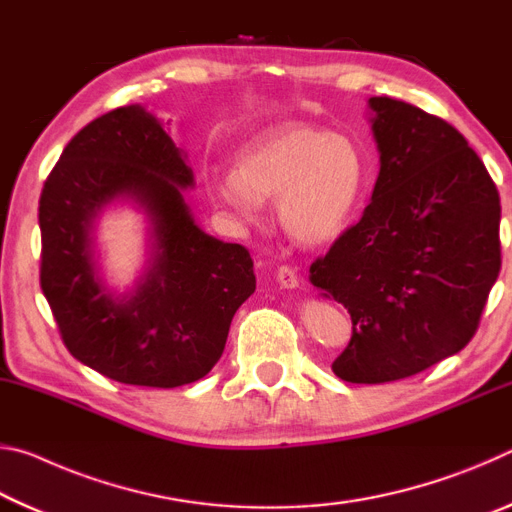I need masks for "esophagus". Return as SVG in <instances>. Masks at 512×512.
<instances>
[{
	"mask_svg": "<svg viewBox=\"0 0 512 512\" xmlns=\"http://www.w3.org/2000/svg\"><path fill=\"white\" fill-rule=\"evenodd\" d=\"M277 282H280L282 289H296L298 287V275L291 266H280V268H277Z\"/></svg>",
	"mask_w": 512,
	"mask_h": 512,
	"instance_id": "34e87169",
	"label": "esophagus"
}]
</instances>
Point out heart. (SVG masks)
Masks as SVG:
<instances>
[{
  "label": "heart",
  "instance_id": "b5f03b06",
  "mask_svg": "<svg viewBox=\"0 0 512 512\" xmlns=\"http://www.w3.org/2000/svg\"><path fill=\"white\" fill-rule=\"evenodd\" d=\"M216 203L255 221L277 198V219L298 244L320 246L348 228L366 187V158L348 135L287 124L259 133L235 155V171L207 178Z\"/></svg>",
  "mask_w": 512,
  "mask_h": 512
}]
</instances>
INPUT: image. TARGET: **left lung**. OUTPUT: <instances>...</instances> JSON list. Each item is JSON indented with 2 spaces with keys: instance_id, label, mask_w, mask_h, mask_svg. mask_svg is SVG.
Returning <instances> with one entry per match:
<instances>
[{
  "instance_id": "obj_1",
  "label": "left lung",
  "mask_w": 512,
  "mask_h": 512,
  "mask_svg": "<svg viewBox=\"0 0 512 512\" xmlns=\"http://www.w3.org/2000/svg\"><path fill=\"white\" fill-rule=\"evenodd\" d=\"M379 176L361 221L309 268L348 309L352 339L332 370L384 384L461 352L501 268L497 185L452 124L372 97Z\"/></svg>"
}]
</instances>
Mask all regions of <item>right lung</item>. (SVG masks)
<instances>
[{
    "label": "right lung",
    "instance_id": "right-lung-1",
    "mask_svg": "<svg viewBox=\"0 0 512 512\" xmlns=\"http://www.w3.org/2000/svg\"><path fill=\"white\" fill-rule=\"evenodd\" d=\"M185 153L142 106L110 110L65 146L40 194V287L60 339L85 366L131 386L176 388L221 359L235 311L255 291L250 253L198 228L183 198ZM131 197L154 248L135 292L102 287L91 255L101 206Z\"/></svg>",
    "mask_w": 512,
    "mask_h": 512
}]
</instances>
